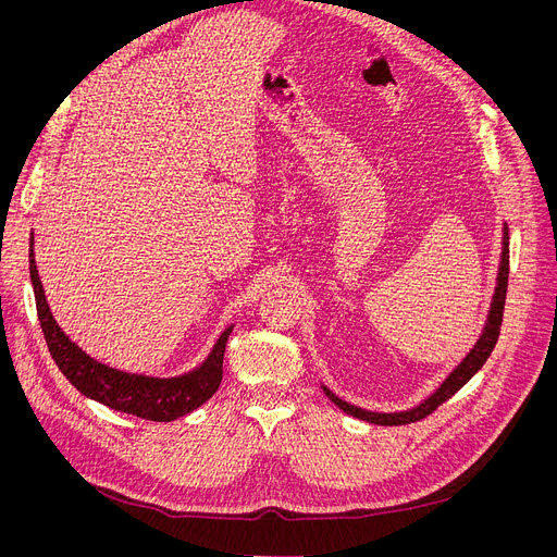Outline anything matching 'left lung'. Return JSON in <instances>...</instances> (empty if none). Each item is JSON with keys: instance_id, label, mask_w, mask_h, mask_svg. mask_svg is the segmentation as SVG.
Masks as SVG:
<instances>
[{"instance_id": "8db88e82", "label": "left lung", "mask_w": 557, "mask_h": 557, "mask_svg": "<svg viewBox=\"0 0 557 557\" xmlns=\"http://www.w3.org/2000/svg\"><path fill=\"white\" fill-rule=\"evenodd\" d=\"M508 273H510V250H508V230L504 234V252H502V269H499V280H496V288H494V300L490 307V315H487V325L479 338V343L474 345V349L470 355L462 359V363L445 379V384L437 388L429 399H424L420 406L411 408V411H401V413H372V411H363L359 406H352L343 401L341 397H336L332 391L323 388L327 393V397L345 411L347 416H355L359 420L372 422V424H382V426H397V424H411L418 420H424L426 416H431L437 406L445 404L449 397H454L470 379L483 368V363L487 361V357L492 355V349L499 341V332H502V320H504V307H506V290H508Z\"/></svg>"}]
</instances>
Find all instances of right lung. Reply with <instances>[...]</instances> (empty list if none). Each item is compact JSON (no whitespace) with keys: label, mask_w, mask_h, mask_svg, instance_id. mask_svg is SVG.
Listing matches in <instances>:
<instances>
[{"label":"right lung","mask_w":557,"mask_h":557,"mask_svg":"<svg viewBox=\"0 0 557 557\" xmlns=\"http://www.w3.org/2000/svg\"><path fill=\"white\" fill-rule=\"evenodd\" d=\"M28 271H32L38 320H40L51 359L70 379V384L76 391H81L85 397L97 399L108 408H114V411L137 416L141 420L171 422L191 413L194 408L208 401L219 391L221 376H223L225 343L232 327H227L221 334L208 361L189 374L173 376V379L128 374L122 370H114L110 366H103L92 357H87L83 349L76 343H72L63 334V330L55 325L45 298L42 282L38 277V269H36L34 237H32V252H28Z\"/></svg>","instance_id":"1"}]
</instances>
